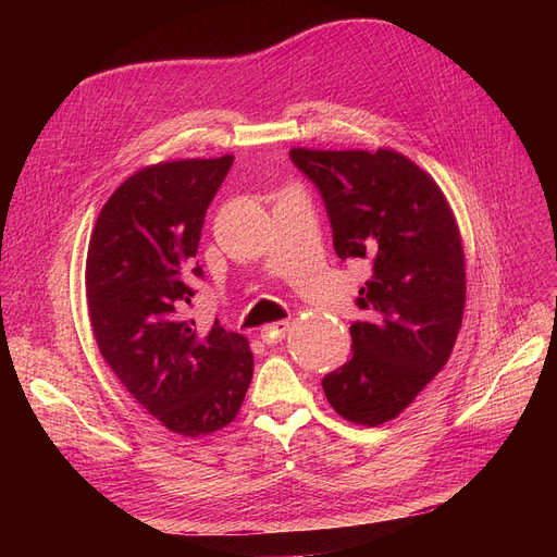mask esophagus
I'll list each match as a JSON object with an SVG mask.
<instances>
[{
    "instance_id": "obj_1",
    "label": "esophagus",
    "mask_w": 557,
    "mask_h": 557,
    "mask_svg": "<svg viewBox=\"0 0 557 557\" xmlns=\"http://www.w3.org/2000/svg\"><path fill=\"white\" fill-rule=\"evenodd\" d=\"M288 332V323L286 320H277V323H271V325H263L261 327V341L267 345H275L280 343Z\"/></svg>"
}]
</instances>
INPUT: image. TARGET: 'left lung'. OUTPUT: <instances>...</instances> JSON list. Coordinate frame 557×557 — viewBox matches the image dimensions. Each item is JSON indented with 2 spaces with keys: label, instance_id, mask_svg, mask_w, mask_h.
<instances>
[{
  "label": "left lung",
  "instance_id": "obj_1",
  "mask_svg": "<svg viewBox=\"0 0 557 557\" xmlns=\"http://www.w3.org/2000/svg\"><path fill=\"white\" fill-rule=\"evenodd\" d=\"M320 189L341 259L370 280L349 327L352 359L323 379L334 411L379 426L397 418L451 357L465 311V250L456 216L431 175L393 151L290 149Z\"/></svg>",
  "mask_w": 557,
  "mask_h": 557
}]
</instances>
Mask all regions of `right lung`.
<instances>
[{"label":"right lung","mask_w":557,"mask_h":557,"mask_svg":"<svg viewBox=\"0 0 557 557\" xmlns=\"http://www.w3.org/2000/svg\"><path fill=\"white\" fill-rule=\"evenodd\" d=\"M234 156L135 171L106 200L85 261L87 315L124 388L169 431L198 437L237 418L252 379L248 338L198 332L183 309L210 202Z\"/></svg>","instance_id":"1"}]
</instances>
